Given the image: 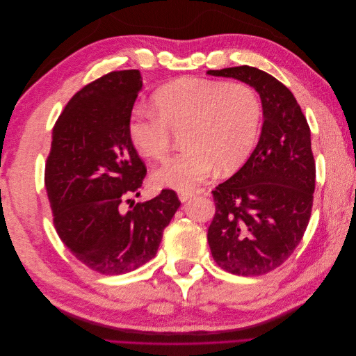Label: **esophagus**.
<instances>
[{
  "mask_svg": "<svg viewBox=\"0 0 356 356\" xmlns=\"http://www.w3.org/2000/svg\"><path fill=\"white\" fill-rule=\"evenodd\" d=\"M193 197V193H178V199L184 203V202H187L188 199H191Z\"/></svg>",
  "mask_w": 356,
  "mask_h": 356,
  "instance_id": "obj_1",
  "label": "esophagus"
}]
</instances>
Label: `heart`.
<instances>
[{"label":"heart","mask_w":356,"mask_h":356,"mask_svg":"<svg viewBox=\"0 0 356 356\" xmlns=\"http://www.w3.org/2000/svg\"><path fill=\"white\" fill-rule=\"evenodd\" d=\"M261 102L248 84L208 79H181L159 89L154 108L138 106L127 124L136 152L165 160L175 135L186 152L154 172L161 187L191 193L217 169L241 168L255 147Z\"/></svg>","instance_id":"heart-1"}]
</instances>
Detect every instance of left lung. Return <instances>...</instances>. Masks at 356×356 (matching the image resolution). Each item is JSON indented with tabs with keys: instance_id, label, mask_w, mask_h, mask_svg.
<instances>
[{
	"instance_id": "1",
	"label": "left lung",
	"mask_w": 356,
	"mask_h": 356,
	"mask_svg": "<svg viewBox=\"0 0 356 356\" xmlns=\"http://www.w3.org/2000/svg\"><path fill=\"white\" fill-rule=\"evenodd\" d=\"M208 74L254 88L264 117L250 159L212 191L217 211L208 243L224 270L264 275L286 261L309 224L316 177L310 129L294 95L273 75L248 65Z\"/></svg>"
}]
</instances>
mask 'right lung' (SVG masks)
Wrapping results in <instances>:
<instances>
[{
	"label": "right lung",
	"mask_w": 356,
	"mask_h": 356,
	"mask_svg": "<svg viewBox=\"0 0 356 356\" xmlns=\"http://www.w3.org/2000/svg\"><path fill=\"white\" fill-rule=\"evenodd\" d=\"M141 89L138 70L106 74L72 96L51 134L44 181L55 229L77 260L102 275L154 258L181 204L175 191L161 190L123 208L147 175L127 134Z\"/></svg>",
	"instance_id": "1"
}]
</instances>
